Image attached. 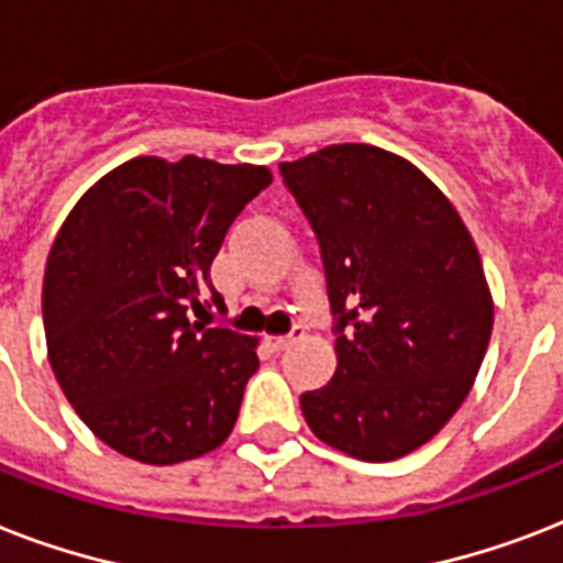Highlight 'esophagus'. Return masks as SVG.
<instances>
[{
    "label": "esophagus",
    "instance_id": "34e87169",
    "mask_svg": "<svg viewBox=\"0 0 563 563\" xmlns=\"http://www.w3.org/2000/svg\"><path fill=\"white\" fill-rule=\"evenodd\" d=\"M298 339H303V330H300V327H295L289 335H268V342L265 344H268L274 353H280V351H286V347H291V344L298 342Z\"/></svg>",
    "mask_w": 563,
    "mask_h": 563
}]
</instances>
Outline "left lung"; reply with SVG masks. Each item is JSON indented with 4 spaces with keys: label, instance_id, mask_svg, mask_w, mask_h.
Segmentation results:
<instances>
[{
    "label": "left lung",
    "instance_id": "1",
    "mask_svg": "<svg viewBox=\"0 0 563 563\" xmlns=\"http://www.w3.org/2000/svg\"><path fill=\"white\" fill-rule=\"evenodd\" d=\"M280 175L316 230L335 316V374L300 394L309 429L394 462L462 406L494 330L476 242L441 189L397 154L327 145Z\"/></svg>",
    "mask_w": 563,
    "mask_h": 563
}]
</instances>
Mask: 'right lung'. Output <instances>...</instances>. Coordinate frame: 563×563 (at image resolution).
<instances>
[{"label":"right lung","instance_id":"add662e5","mask_svg":"<svg viewBox=\"0 0 563 563\" xmlns=\"http://www.w3.org/2000/svg\"><path fill=\"white\" fill-rule=\"evenodd\" d=\"M268 184L251 163L134 157L57 230L43 274L48 365L117 453L163 467L228 441L260 360L256 339L210 327V265Z\"/></svg>","mask_w":563,"mask_h":563}]
</instances>
